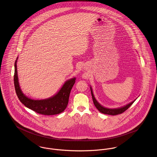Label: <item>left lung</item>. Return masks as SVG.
<instances>
[{
    "mask_svg": "<svg viewBox=\"0 0 157 157\" xmlns=\"http://www.w3.org/2000/svg\"><path fill=\"white\" fill-rule=\"evenodd\" d=\"M90 92H91V95H92V100H93V102H94V104L95 105V106L96 107V108L101 113H105V114H108V115H118V114H120L123 112H124L125 111H126L132 104L135 101V100L134 101L129 103V104L124 106H122V107H120V108H114V109H110V108H105L104 106H103L102 105H101L97 101V100L95 99L94 95V94H93V92H92V88L90 87Z\"/></svg>",
    "mask_w": 157,
    "mask_h": 157,
    "instance_id": "left-lung-1",
    "label": "left lung"
}]
</instances>
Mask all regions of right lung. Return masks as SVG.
I'll return each instance as SVG.
<instances>
[{
    "label": "right lung",
    "mask_w": 157,
    "mask_h": 157,
    "mask_svg": "<svg viewBox=\"0 0 157 157\" xmlns=\"http://www.w3.org/2000/svg\"><path fill=\"white\" fill-rule=\"evenodd\" d=\"M17 60L18 57L14 63V83L16 94L21 103L26 108L42 115H56L63 112L67 107L69 94L75 82V77L67 80L60 90L52 97L43 100H33L26 97L21 89L17 75Z\"/></svg>",
    "instance_id": "obj_1"
}]
</instances>
